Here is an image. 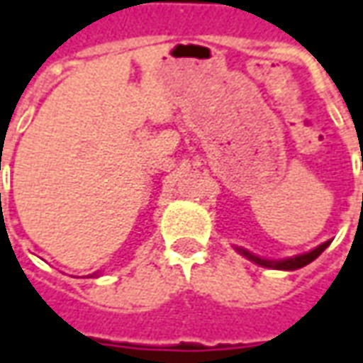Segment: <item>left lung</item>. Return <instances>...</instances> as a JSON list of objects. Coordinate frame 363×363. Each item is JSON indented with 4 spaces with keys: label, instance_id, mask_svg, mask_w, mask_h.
Here are the masks:
<instances>
[{
    "label": "left lung",
    "instance_id": "8db88e82",
    "mask_svg": "<svg viewBox=\"0 0 363 363\" xmlns=\"http://www.w3.org/2000/svg\"><path fill=\"white\" fill-rule=\"evenodd\" d=\"M330 245V241L326 243L318 245L316 249H312L308 253H302L296 255V257H289V259H282V261H269V259H261V257H257V255L249 253V251H245L241 247H237V251L247 257L249 261L257 262V264H261V267H267V269H279V271H296V269H302V267H306L308 262H312L316 257L322 255V251L326 249Z\"/></svg>",
    "mask_w": 363,
    "mask_h": 363
}]
</instances>
